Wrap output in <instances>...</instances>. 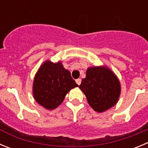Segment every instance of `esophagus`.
Listing matches in <instances>:
<instances>
[{
    "label": "esophagus",
    "instance_id": "34e87169",
    "mask_svg": "<svg viewBox=\"0 0 148 148\" xmlns=\"http://www.w3.org/2000/svg\"><path fill=\"white\" fill-rule=\"evenodd\" d=\"M75 82H76L77 84L80 85V84H81V78H78V79L75 80Z\"/></svg>",
    "mask_w": 148,
    "mask_h": 148
}]
</instances>
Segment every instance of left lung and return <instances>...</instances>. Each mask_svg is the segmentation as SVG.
<instances>
[{
  "instance_id": "left-lung-1",
  "label": "left lung",
  "mask_w": 148,
  "mask_h": 148,
  "mask_svg": "<svg viewBox=\"0 0 148 148\" xmlns=\"http://www.w3.org/2000/svg\"><path fill=\"white\" fill-rule=\"evenodd\" d=\"M79 88L86 95L88 103L95 111L103 112L116 103L120 95V84L107 67H89Z\"/></svg>"
}]
</instances>
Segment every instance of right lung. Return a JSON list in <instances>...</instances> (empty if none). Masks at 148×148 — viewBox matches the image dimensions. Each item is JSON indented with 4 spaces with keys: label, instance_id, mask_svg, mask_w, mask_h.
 <instances>
[{
    "label": "right lung",
    "instance_id": "right-lung-1",
    "mask_svg": "<svg viewBox=\"0 0 148 148\" xmlns=\"http://www.w3.org/2000/svg\"><path fill=\"white\" fill-rule=\"evenodd\" d=\"M78 86L61 62L47 61L35 75L33 93L38 103L47 109H54L63 102L70 89Z\"/></svg>",
    "mask_w": 148,
    "mask_h": 148
}]
</instances>
